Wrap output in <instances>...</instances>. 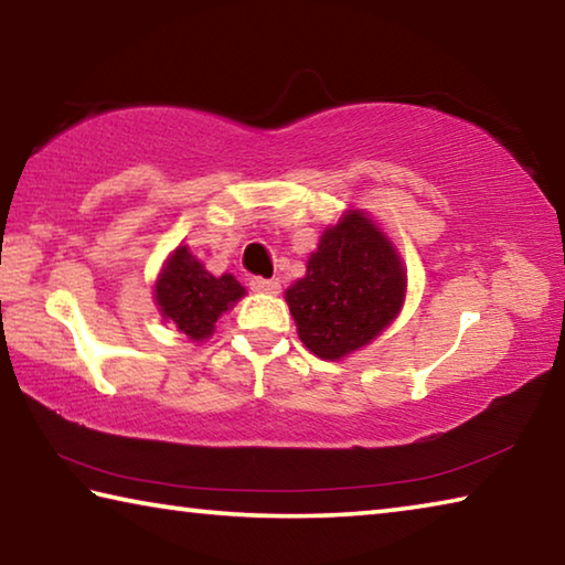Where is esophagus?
<instances>
[{
  "label": "esophagus",
  "instance_id": "obj_1",
  "mask_svg": "<svg viewBox=\"0 0 565 565\" xmlns=\"http://www.w3.org/2000/svg\"><path fill=\"white\" fill-rule=\"evenodd\" d=\"M248 286H252V291L256 294H279L281 284L276 279H262V276H254L252 281H248Z\"/></svg>",
  "mask_w": 565,
  "mask_h": 565
}]
</instances>
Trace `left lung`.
<instances>
[{
	"label": "left lung",
	"mask_w": 565,
	"mask_h": 565,
	"mask_svg": "<svg viewBox=\"0 0 565 565\" xmlns=\"http://www.w3.org/2000/svg\"><path fill=\"white\" fill-rule=\"evenodd\" d=\"M406 266L391 238L361 209L323 228L306 276L284 291L306 349L339 361L369 347L406 301Z\"/></svg>",
	"instance_id": "8db88e82"
}]
</instances>
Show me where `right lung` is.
Segmentation results:
<instances>
[{
    "label": "right lung",
    "instance_id": "right-lung-1",
    "mask_svg": "<svg viewBox=\"0 0 565 565\" xmlns=\"http://www.w3.org/2000/svg\"><path fill=\"white\" fill-rule=\"evenodd\" d=\"M246 289L232 274L214 276L189 252V246H177L161 266L154 281V303L161 319L179 329L189 341H206Z\"/></svg>",
    "mask_w": 565,
    "mask_h": 565
}]
</instances>
